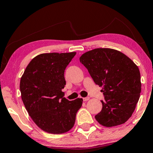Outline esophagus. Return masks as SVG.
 Listing matches in <instances>:
<instances>
[{
	"instance_id": "esophagus-1",
	"label": "esophagus",
	"mask_w": 153,
	"mask_h": 153,
	"mask_svg": "<svg viewBox=\"0 0 153 153\" xmlns=\"http://www.w3.org/2000/svg\"><path fill=\"white\" fill-rule=\"evenodd\" d=\"M89 99H90L89 97H85V98H82V100H83V101H88Z\"/></svg>"
}]
</instances>
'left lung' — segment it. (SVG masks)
Wrapping results in <instances>:
<instances>
[{
    "label": "left lung",
    "mask_w": 153,
    "mask_h": 153,
    "mask_svg": "<svg viewBox=\"0 0 153 153\" xmlns=\"http://www.w3.org/2000/svg\"><path fill=\"white\" fill-rule=\"evenodd\" d=\"M80 62L87 68L96 85L102 87V109L95 116L106 127L124 124L132 115L141 92L138 67L118 50L94 49L82 54Z\"/></svg>",
    "instance_id": "obj_1"
}]
</instances>
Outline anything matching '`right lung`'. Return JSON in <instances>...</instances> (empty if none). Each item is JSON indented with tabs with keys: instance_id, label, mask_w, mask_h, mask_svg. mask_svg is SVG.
<instances>
[{
	"instance_id": "right-lung-1",
	"label": "right lung",
	"mask_w": 153,
	"mask_h": 153,
	"mask_svg": "<svg viewBox=\"0 0 153 153\" xmlns=\"http://www.w3.org/2000/svg\"><path fill=\"white\" fill-rule=\"evenodd\" d=\"M76 52L43 53L29 63L21 78L20 91L26 111L41 129L50 134L71 130L82 99L68 101L62 90L64 73Z\"/></svg>"
}]
</instances>
